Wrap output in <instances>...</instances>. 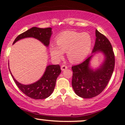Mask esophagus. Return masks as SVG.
<instances>
[{"label": "esophagus", "mask_w": 125, "mask_h": 125, "mask_svg": "<svg viewBox=\"0 0 125 125\" xmlns=\"http://www.w3.org/2000/svg\"><path fill=\"white\" fill-rule=\"evenodd\" d=\"M67 69V66L66 65H64V64H63V65L61 66V70L62 71H64L65 69Z\"/></svg>", "instance_id": "obj_1"}]
</instances>
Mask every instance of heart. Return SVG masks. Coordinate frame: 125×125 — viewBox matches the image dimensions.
<instances>
[{"mask_svg":"<svg viewBox=\"0 0 125 125\" xmlns=\"http://www.w3.org/2000/svg\"><path fill=\"white\" fill-rule=\"evenodd\" d=\"M58 46L51 44L50 53L56 59L63 58L64 52H67L69 60L72 63L83 61L89 53L92 41L86 33L66 31L62 33L56 38Z\"/></svg>","mask_w":125,"mask_h":125,"instance_id":"1","label":"heart"}]
</instances>
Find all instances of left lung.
Returning <instances> with one entry per match:
<instances>
[{"instance_id":"left-lung-1","label":"left lung","mask_w":125,"mask_h":125,"mask_svg":"<svg viewBox=\"0 0 125 125\" xmlns=\"http://www.w3.org/2000/svg\"><path fill=\"white\" fill-rule=\"evenodd\" d=\"M95 34L96 38L93 54L81 63L72 67L73 89L77 95L84 99L96 96L104 89L112 75L115 63L114 52L109 41L97 30ZM99 52L104 54V62L98 68L93 70L90 62L94 54Z\"/></svg>"}]
</instances>
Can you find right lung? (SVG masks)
Here are the masks:
<instances>
[{
  "instance_id": "1",
  "label": "right lung",
  "mask_w": 125,
  "mask_h": 125,
  "mask_svg": "<svg viewBox=\"0 0 125 125\" xmlns=\"http://www.w3.org/2000/svg\"><path fill=\"white\" fill-rule=\"evenodd\" d=\"M52 34V31L51 28L43 29L33 27L19 35L15 39L13 44L22 39L33 38L41 41L44 46L48 47L49 44ZM61 73V67L59 64L48 65L46 68L43 75L39 81L33 83L26 85L18 82L14 78L11 72L10 74L19 89L24 94L34 99H43L48 97L52 94L55 87L57 77Z\"/></svg>"
}]
</instances>
